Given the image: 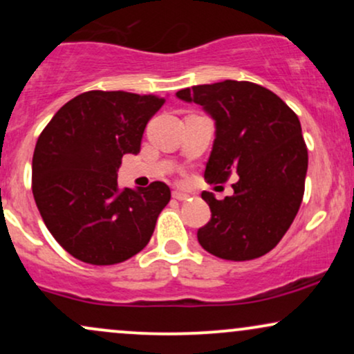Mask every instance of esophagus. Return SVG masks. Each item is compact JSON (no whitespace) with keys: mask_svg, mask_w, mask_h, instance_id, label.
<instances>
[{"mask_svg":"<svg viewBox=\"0 0 354 354\" xmlns=\"http://www.w3.org/2000/svg\"><path fill=\"white\" fill-rule=\"evenodd\" d=\"M173 198H174V200L185 201V200H188V198H189V194H188V193H185V191L174 189V191H173Z\"/></svg>","mask_w":354,"mask_h":354,"instance_id":"obj_1","label":"esophagus"}]
</instances>
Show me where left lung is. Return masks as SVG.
I'll return each instance as SVG.
<instances>
[{
  "instance_id": "obj_1",
  "label": "left lung",
  "mask_w": 354,
  "mask_h": 354,
  "mask_svg": "<svg viewBox=\"0 0 354 354\" xmlns=\"http://www.w3.org/2000/svg\"><path fill=\"white\" fill-rule=\"evenodd\" d=\"M214 121V141L205 180H239L234 194L216 200L201 193L211 219L198 241L211 254L246 261L278 245L298 213L304 193L308 149L298 116L270 89L250 81L225 80L176 93Z\"/></svg>"
}]
</instances>
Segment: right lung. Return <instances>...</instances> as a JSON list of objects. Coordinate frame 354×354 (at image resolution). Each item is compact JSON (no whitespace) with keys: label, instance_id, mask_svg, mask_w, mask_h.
<instances>
[{"label":"right lung","instance_id":"1","mask_svg":"<svg viewBox=\"0 0 354 354\" xmlns=\"http://www.w3.org/2000/svg\"><path fill=\"white\" fill-rule=\"evenodd\" d=\"M154 95L88 91L58 109L33 154V196L64 250L89 265H116L151 238L169 186H118L124 154H138L146 123L165 104Z\"/></svg>","mask_w":354,"mask_h":354}]
</instances>
